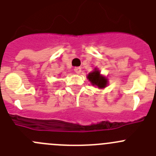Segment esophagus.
<instances>
[{
	"instance_id": "esophagus-1",
	"label": "esophagus",
	"mask_w": 156,
	"mask_h": 156,
	"mask_svg": "<svg viewBox=\"0 0 156 156\" xmlns=\"http://www.w3.org/2000/svg\"><path fill=\"white\" fill-rule=\"evenodd\" d=\"M74 71H75L76 73L79 74L81 73V67L80 66H77V67L74 68Z\"/></svg>"
}]
</instances>
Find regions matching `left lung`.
<instances>
[{
	"instance_id": "1",
	"label": "left lung",
	"mask_w": 156,
	"mask_h": 156,
	"mask_svg": "<svg viewBox=\"0 0 156 156\" xmlns=\"http://www.w3.org/2000/svg\"><path fill=\"white\" fill-rule=\"evenodd\" d=\"M87 78L92 83V85L96 86L99 89L105 88L106 86L107 85V79L100 74V72L99 70H98L97 68H95L93 72L90 73L87 76Z\"/></svg>"
}]
</instances>
